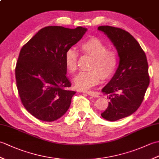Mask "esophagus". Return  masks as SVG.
Here are the masks:
<instances>
[{"instance_id": "34e87169", "label": "esophagus", "mask_w": 159, "mask_h": 159, "mask_svg": "<svg viewBox=\"0 0 159 159\" xmlns=\"http://www.w3.org/2000/svg\"><path fill=\"white\" fill-rule=\"evenodd\" d=\"M85 93L88 94L89 96H93V97H96V98L100 97V94L98 92H92V91H86V92H85Z\"/></svg>"}]
</instances>
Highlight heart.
Segmentation results:
<instances>
[{
    "label": "heart",
    "instance_id": "heart-1",
    "mask_svg": "<svg viewBox=\"0 0 159 159\" xmlns=\"http://www.w3.org/2000/svg\"><path fill=\"white\" fill-rule=\"evenodd\" d=\"M82 52L93 57L89 71L80 72L74 79L78 89L86 90L97 85L101 80L111 79L116 73L119 57L114 50H109L108 46L97 38H91L83 42L80 45ZM79 54L71 48L65 55V65L70 73H74L77 70Z\"/></svg>",
    "mask_w": 159,
    "mask_h": 159
}]
</instances>
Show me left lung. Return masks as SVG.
Segmentation results:
<instances>
[{
	"label": "left lung",
	"instance_id": "8db88e82",
	"mask_svg": "<svg viewBox=\"0 0 159 159\" xmlns=\"http://www.w3.org/2000/svg\"><path fill=\"white\" fill-rule=\"evenodd\" d=\"M98 29L109 37L120 57L116 74L102 89L109 94L110 102L101 113L107 120L116 121L130 116L142 103L150 83L148 61L139 43L128 32L111 26Z\"/></svg>",
	"mask_w": 159,
	"mask_h": 159
}]
</instances>
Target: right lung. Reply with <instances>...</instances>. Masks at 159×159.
I'll list each match as a JSON object with an SVG mask.
<instances>
[{
	"mask_svg": "<svg viewBox=\"0 0 159 159\" xmlns=\"http://www.w3.org/2000/svg\"><path fill=\"white\" fill-rule=\"evenodd\" d=\"M87 29L48 26L22 46L15 75L20 100L32 116L45 121L61 117L69 109L74 91L66 76L65 55Z\"/></svg>",
	"mask_w": 159,
	"mask_h": 159,
	"instance_id": "obj_1",
	"label": "right lung"
}]
</instances>
